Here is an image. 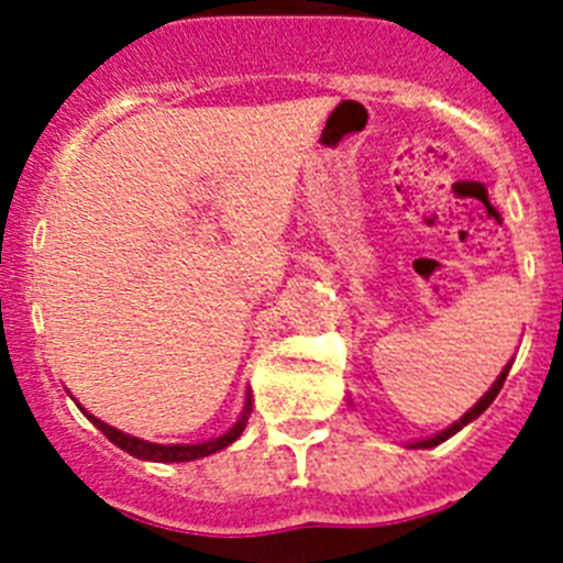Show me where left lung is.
Here are the masks:
<instances>
[{
  "label": "left lung",
  "instance_id": "left-lung-1",
  "mask_svg": "<svg viewBox=\"0 0 563 563\" xmlns=\"http://www.w3.org/2000/svg\"><path fill=\"white\" fill-rule=\"evenodd\" d=\"M510 366H514V361L507 363L505 369L499 372V377H496V380H494V386H490V389H487L485 395H482L479 400L474 402V409H467L465 415L460 417V420H456V422H451L449 429H445V431H440V434H434V437H426V440L409 442V449H434V445H440V442H445V440H449V437H454L456 431H462V429H465L467 422H474L476 417H479L482 411H485L487 406H490V402L496 400V395H499V389H501V386H505V377H507V372H510ZM350 406H352V402H350Z\"/></svg>",
  "mask_w": 563,
  "mask_h": 563
}]
</instances>
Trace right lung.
<instances>
[{
	"label": "right lung",
	"mask_w": 563,
	"mask_h": 563,
	"mask_svg": "<svg viewBox=\"0 0 563 563\" xmlns=\"http://www.w3.org/2000/svg\"><path fill=\"white\" fill-rule=\"evenodd\" d=\"M78 409H81V406H78ZM251 411H253V395H251V389H247L245 406H242V415H239V420L233 422L231 429H228L225 434L213 437V440L191 442V445H161V442H148V440H141V437L123 434V431L112 429L109 422L98 420L96 415H87V411H84V415H87V420L92 422L98 431H103V437H107L109 442H114L118 449L126 451V454H132V456H137V460H146V462H191V460H202V456L217 454V451L228 449L231 442H236L239 437H242V431H245Z\"/></svg>",
	"instance_id": "add662e5"
}]
</instances>
